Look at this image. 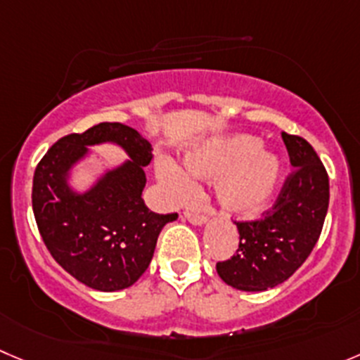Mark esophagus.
<instances>
[{
  "label": "esophagus",
  "instance_id": "34e87169",
  "mask_svg": "<svg viewBox=\"0 0 360 360\" xmlns=\"http://www.w3.org/2000/svg\"><path fill=\"white\" fill-rule=\"evenodd\" d=\"M186 219L194 226H203L207 222V217L201 214H194V212H186Z\"/></svg>",
  "mask_w": 360,
  "mask_h": 360
}]
</instances>
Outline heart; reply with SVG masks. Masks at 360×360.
I'll use <instances>...</instances> for the list:
<instances>
[{
  "mask_svg": "<svg viewBox=\"0 0 360 360\" xmlns=\"http://www.w3.org/2000/svg\"><path fill=\"white\" fill-rule=\"evenodd\" d=\"M186 169L198 178H215L214 193L222 210L251 215L262 210L281 180V160L262 150L255 136L240 134L196 146L186 155ZM162 176L176 193L191 187V178L174 164L162 167Z\"/></svg>",
  "mask_w": 360,
  "mask_h": 360,
  "instance_id": "1",
  "label": "heart"
}]
</instances>
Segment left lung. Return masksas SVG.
Here are the masks:
<instances>
[{
  "instance_id": "8db88e82",
  "label": "left lung",
  "mask_w": 360,
  "mask_h": 360,
  "mask_svg": "<svg viewBox=\"0 0 360 360\" xmlns=\"http://www.w3.org/2000/svg\"><path fill=\"white\" fill-rule=\"evenodd\" d=\"M290 162L276 203L258 221L237 222V255L215 265L219 277L242 292H265L285 283L320 238L328 208V176L313 146L283 132Z\"/></svg>"
}]
</instances>
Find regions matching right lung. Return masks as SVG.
<instances>
[{
	"instance_id": "1",
	"label": "right lung",
	"mask_w": 360,
	"mask_h": 360,
	"mask_svg": "<svg viewBox=\"0 0 360 360\" xmlns=\"http://www.w3.org/2000/svg\"><path fill=\"white\" fill-rule=\"evenodd\" d=\"M111 142L129 159L108 168L84 191L68 180L89 155L88 146ZM152 145L136 129L104 122L54 143L33 176V214L51 256L77 281L98 292L129 288L153 258L160 229L176 214L150 212L143 201Z\"/></svg>"
}]
</instances>
